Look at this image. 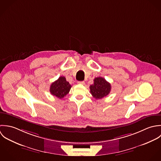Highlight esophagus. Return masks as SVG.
Returning a JSON list of instances; mask_svg holds the SVG:
<instances>
[{
	"instance_id": "1",
	"label": "esophagus",
	"mask_w": 161,
	"mask_h": 161,
	"mask_svg": "<svg viewBox=\"0 0 161 161\" xmlns=\"http://www.w3.org/2000/svg\"><path fill=\"white\" fill-rule=\"evenodd\" d=\"M79 84H81V85H85V81H78Z\"/></svg>"
}]
</instances>
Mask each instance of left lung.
<instances>
[{
  "mask_svg": "<svg viewBox=\"0 0 161 161\" xmlns=\"http://www.w3.org/2000/svg\"><path fill=\"white\" fill-rule=\"evenodd\" d=\"M90 93L95 99H101L106 97L111 92V84L102 77L94 79V83L90 86Z\"/></svg>",
  "mask_w": 161,
  "mask_h": 161,
  "instance_id": "obj_1",
  "label": "left lung"
}]
</instances>
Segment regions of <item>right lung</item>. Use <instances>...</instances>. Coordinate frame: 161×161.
<instances>
[{
  "mask_svg": "<svg viewBox=\"0 0 161 161\" xmlns=\"http://www.w3.org/2000/svg\"><path fill=\"white\" fill-rule=\"evenodd\" d=\"M71 88V85L66 80L65 77L60 76L57 80L52 83L50 92L52 95L59 99H62L69 93Z\"/></svg>",
  "mask_w": 161,
  "mask_h": 161,
  "instance_id": "obj_1",
  "label": "right lung"
}]
</instances>
